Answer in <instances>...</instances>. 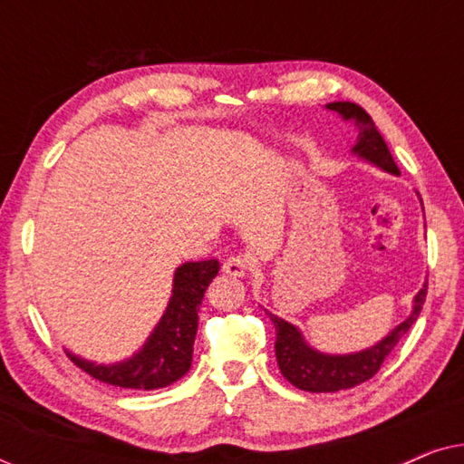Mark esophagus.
<instances>
[{"label": "esophagus", "instance_id": "esophagus-1", "mask_svg": "<svg viewBox=\"0 0 464 464\" xmlns=\"http://www.w3.org/2000/svg\"><path fill=\"white\" fill-rule=\"evenodd\" d=\"M221 270H224V275L227 276H245L246 272H249V259H246L245 256H232L227 257L224 266H221Z\"/></svg>", "mask_w": 464, "mask_h": 464}]
</instances>
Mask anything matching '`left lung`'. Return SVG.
<instances>
[{
  "label": "left lung",
  "mask_w": 464,
  "mask_h": 464,
  "mask_svg": "<svg viewBox=\"0 0 464 464\" xmlns=\"http://www.w3.org/2000/svg\"><path fill=\"white\" fill-rule=\"evenodd\" d=\"M327 110L338 111L342 118L353 120L357 124L359 141L354 145V151L359 156L367 158V160L378 164L380 169L389 170V173L399 175L397 164L392 160L382 135H380L376 124H373L370 113L363 107L351 103V101H338V103H329ZM424 297H427V285L418 291L416 306L411 310L408 321H403L397 329H392L380 344L357 354H344V357H332V354L313 351L294 325H289L287 321L278 319L272 313H266L276 327L275 351L278 370L300 391L335 392L342 389H353V386L370 380L380 370V365L384 363V359L392 353L397 342L410 332V327L414 325L418 314H420Z\"/></svg>",
  "instance_id": "left-lung-1"
}]
</instances>
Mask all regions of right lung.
<instances>
[{
    "label": "right lung",
    "mask_w": 464,
    "mask_h": 464,
    "mask_svg": "<svg viewBox=\"0 0 464 464\" xmlns=\"http://www.w3.org/2000/svg\"><path fill=\"white\" fill-rule=\"evenodd\" d=\"M219 262H188L177 268L173 297L148 344L118 365H94L69 354L75 365L99 382L130 391H154L173 384L192 365L198 310L208 283L218 276Z\"/></svg>",
    "instance_id": "1"
}]
</instances>
